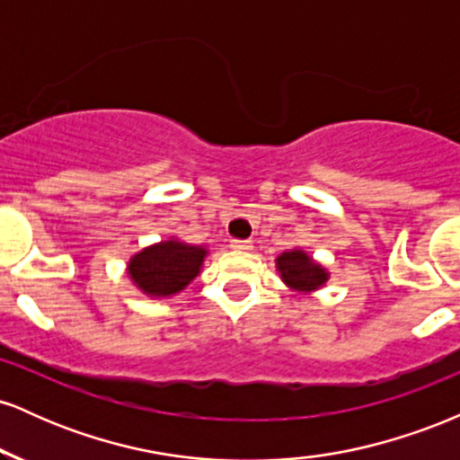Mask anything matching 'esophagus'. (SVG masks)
I'll return each mask as SVG.
<instances>
[{
    "label": "esophagus",
    "instance_id": "obj_1",
    "mask_svg": "<svg viewBox=\"0 0 460 460\" xmlns=\"http://www.w3.org/2000/svg\"><path fill=\"white\" fill-rule=\"evenodd\" d=\"M231 248H234V251H242V252L252 251V242L251 240H234L231 242Z\"/></svg>",
    "mask_w": 460,
    "mask_h": 460
}]
</instances>
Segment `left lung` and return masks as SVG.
<instances>
[{"label":"left lung","mask_w":460,"mask_h":460,"mask_svg":"<svg viewBox=\"0 0 460 460\" xmlns=\"http://www.w3.org/2000/svg\"><path fill=\"white\" fill-rule=\"evenodd\" d=\"M274 266H277L281 281L296 294L318 292L331 279V272L320 261H315L307 251L298 246L283 251L274 260Z\"/></svg>","instance_id":"1"}]
</instances>
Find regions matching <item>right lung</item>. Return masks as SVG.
<instances>
[{"label":"right lung","instance_id":"right-lung-1","mask_svg":"<svg viewBox=\"0 0 460 460\" xmlns=\"http://www.w3.org/2000/svg\"><path fill=\"white\" fill-rule=\"evenodd\" d=\"M208 255V246L188 244L171 235L134 252L125 270L145 296L171 298L181 294L199 277Z\"/></svg>","mask_w":460,"mask_h":460}]
</instances>
